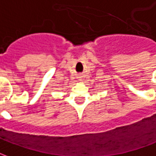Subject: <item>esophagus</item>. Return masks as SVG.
<instances>
[{"mask_svg":"<svg viewBox=\"0 0 156 156\" xmlns=\"http://www.w3.org/2000/svg\"><path fill=\"white\" fill-rule=\"evenodd\" d=\"M79 78H81V77H79Z\"/></svg>","mask_w":156,"mask_h":156,"instance_id":"obj_1","label":"esophagus"}]
</instances>
